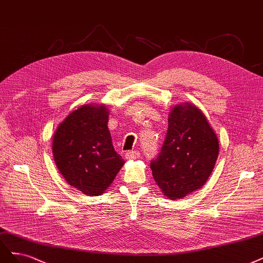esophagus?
<instances>
[{"mask_svg": "<svg viewBox=\"0 0 263 263\" xmlns=\"http://www.w3.org/2000/svg\"><path fill=\"white\" fill-rule=\"evenodd\" d=\"M140 157V152L136 151V150H132V151H127L126 152V158L127 159H133L136 160Z\"/></svg>", "mask_w": 263, "mask_h": 263, "instance_id": "obj_1", "label": "esophagus"}]
</instances>
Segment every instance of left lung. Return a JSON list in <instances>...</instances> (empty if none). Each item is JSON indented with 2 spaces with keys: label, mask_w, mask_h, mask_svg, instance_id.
<instances>
[{
  "label": "left lung",
  "mask_w": 263,
  "mask_h": 263,
  "mask_svg": "<svg viewBox=\"0 0 263 263\" xmlns=\"http://www.w3.org/2000/svg\"><path fill=\"white\" fill-rule=\"evenodd\" d=\"M219 156V141L197 106L176 105L170 113L164 142L150 168L159 188L173 199L203 186Z\"/></svg>",
  "instance_id": "left-lung-1"
}]
</instances>
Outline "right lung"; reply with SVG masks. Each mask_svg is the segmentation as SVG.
Instances as JSON below:
<instances>
[{
  "label": "right lung",
  "instance_id": "add662e5",
  "mask_svg": "<svg viewBox=\"0 0 263 263\" xmlns=\"http://www.w3.org/2000/svg\"><path fill=\"white\" fill-rule=\"evenodd\" d=\"M104 105H84L71 112L53 137L55 164L66 182L88 196L111 185L125 161L114 150Z\"/></svg>",
  "mask_w": 263,
  "mask_h": 263
}]
</instances>
